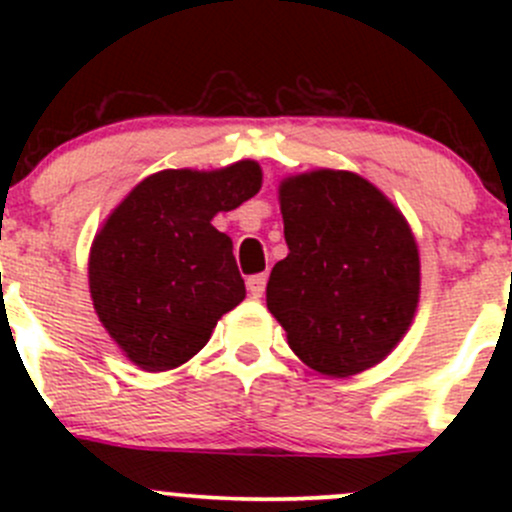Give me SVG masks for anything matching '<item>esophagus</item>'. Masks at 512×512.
I'll use <instances>...</instances> for the list:
<instances>
[{
    "mask_svg": "<svg viewBox=\"0 0 512 512\" xmlns=\"http://www.w3.org/2000/svg\"><path fill=\"white\" fill-rule=\"evenodd\" d=\"M267 287V275H252L247 277V289H250L252 297H262Z\"/></svg>",
    "mask_w": 512,
    "mask_h": 512,
    "instance_id": "1",
    "label": "esophagus"
}]
</instances>
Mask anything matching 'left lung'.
I'll return each mask as SVG.
<instances>
[{
	"mask_svg": "<svg viewBox=\"0 0 512 512\" xmlns=\"http://www.w3.org/2000/svg\"><path fill=\"white\" fill-rule=\"evenodd\" d=\"M287 257L267 309L309 369L361 374L396 349L421 297V260L404 213L361 175L317 168L277 188Z\"/></svg>",
	"mask_w": 512,
	"mask_h": 512,
	"instance_id": "8db88e82",
	"label": "left lung"
}]
</instances>
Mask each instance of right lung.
<instances>
[{"mask_svg":"<svg viewBox=\"0 0 512 512\" xmlns=\"http://www.w3.org/2000/svg\"><path fill=\"white\" fill-rule=\"evenodd\" d=\"M262 168H168L143 178L103 220L89 252L98 322L143 371H168L208 344L223 314L245 299L232 240L218 213L260 193Z\"/></svg>","mask_w":512,"mask_h":512,"instance_id":"right-lung-1","label":"right lung"}]
</instances>
